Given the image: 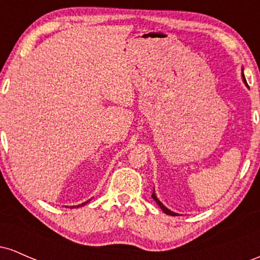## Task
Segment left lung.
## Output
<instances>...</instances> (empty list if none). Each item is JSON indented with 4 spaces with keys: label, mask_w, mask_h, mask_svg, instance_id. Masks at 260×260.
<instances>
[{
    "label": "left lung",
    "mask_w": 260,
    "mask_h": 260,
    "mask_svg": "<svg viewBox=\"0 0 260 260\" xmlns=\"http://www.w3.org/2000/svg\"><path fill=\"white\" fill-rule=\"evenodd\" d=\"M242 80H243V83H244V84L247 85V88H248V84H247V82H246V78H244V74H243V68H242ZM151 197H153V199H154L155 202L157 203V205H159V207L161 208V210H162L164 213H165V214H168V215H171V216H176V215H178L177 213H174V211H171V210H170V209L166 208L165 205H164L162 203H161V202L159 201V199H157L156 194H155V190H154V192H153V194H151Z\"/></svg>",
    "instance_id": "left-lung-1"
}]
</instances>
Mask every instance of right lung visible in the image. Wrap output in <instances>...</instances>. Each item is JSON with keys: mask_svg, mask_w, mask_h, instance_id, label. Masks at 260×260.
<instances>
[{"mask_svg": "<svg viewBox=\"0 0 260 260\" xmlns=\"http://www.w3.org/2000/svg\"><path fill=\"white\" fill-rule=\"evenodd\" d=\"M90 202V199H89V201H86V202H84V203H82V204H78V205H72V207H70V208H80V207H83V205H85L86 203H89ZM68 208V207H67Z\"/></svg>", "mask_w": 260, "mask_h": 260, "instance_id": "obj_1", "label": "right lung"}]
</instances>
